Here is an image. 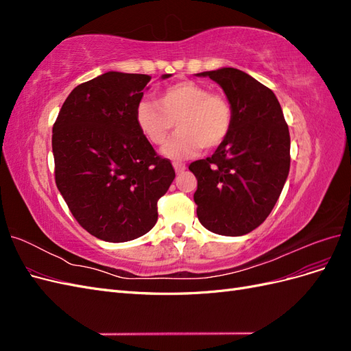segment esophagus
<instances>
[{
    "label": "esophagus",
    "mask_w": 351,
    "mask_h": 351,
    "mask_svg": "<svg viewBox=\"0 0 351 351\" xmlns=\"http://www.w3.org/2000/svg\"><path fill=\"white\" fill-rule=\"evenodd\" d=\"M173 167H174V169H176V173H177V174L183 173L184 169H186V165H184L183 162H173Z\"/></svg>",
    "instance_id": "obj_1"
}]
</instances>
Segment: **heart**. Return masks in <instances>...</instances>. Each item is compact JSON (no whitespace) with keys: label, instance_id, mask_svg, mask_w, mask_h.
<instances>
[{"label":"heart","instance_id":"heart-1","mask_svg":"<svg viewBox=\"0 0 351 351\" xmlns=\"http://www.w3.org/2000/svg\"><path fill=\"white\" fill-rule=\"evenodd\" d=\"M137 129L147 142L159 146L177 123L178 132L167 143L162 154L168 158H190L205 147L226 141L232 123V111L226 98L210 93L196 82H178L159 92L158 104L142 99L136 105Z\"/></svg>","mask_w":351,"mask_h":351}]
</instances>
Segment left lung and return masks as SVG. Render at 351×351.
I'll list each match as a JSON object with an SVG mask.
<instances>
[{
  "label": "left lung",
  "instance_id": "1",
  "mask_svg": "<svg viewBox=\"0 0 351 351\" xmlns=\"http://www.w3.org/2000/svg\"><path fill=\"white\" fill-rule=\"evenodd\" d=\"M224 90L232 111L214 155L189 165L197 178V218L221 236H244L271 214L290 171V133L275 93L232 67L197 73Z\"/></svg>",
  "mask_w": 351,
  "mask_h": 351
}]
</instances>
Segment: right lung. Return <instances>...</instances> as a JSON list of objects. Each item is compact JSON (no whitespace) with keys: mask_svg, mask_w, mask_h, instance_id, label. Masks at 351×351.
<instances>
[{"mask_svg":"<svg viewBox=\"0 0 351 351\" xmlns=\"http://www.w3.org/2000/svg\"><path fill=\"white\" fill-rule=\"evenodd\" d=\"M149 80L147 74L108 71L82 83L52 127L60 193L79 224L104 241H130L151 231L158 199L176 177L134 120Z\"/></svg>","mask_w":351,"mask_h":351,"instance_id":"1","label":"right lung"}]
</instances>
